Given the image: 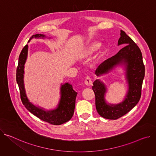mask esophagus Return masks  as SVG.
<instances>
[{"mask_svg": "<svg viewBox=\"0 0 156 156\" xmlns=\"http://www.w3.org/2000/svg\"><path fill=\"white\" fill-rule=\"evenodd\" d=\"M84 83L87 86H91L93 84V81L90 76H87L84 80Z\"/></svg>", "mask_w": 156, "mask_h": 156, "instance_id": "obj_1", "label": "esophagus"}]
</instances>
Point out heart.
Masks as SVG:
<instances>
[{
  "label": "heart",
  "instance_id": "heart-1",
  "mask_svg": "<svg viewBox=\"0 0 156 156\" xmlns=\"http://www.w3.org/2000/svg\"><path fill=\"white\" fill-rule=\"evenodd\" d=\"M99 46H100L99 43H93V44H92L86 50L85 54L86 55L91 54L94 51H95L97 49H98L99 48Z\"/></svg>",
  "mask_w": 156,
  "mask_h": 156
}]
</instances>
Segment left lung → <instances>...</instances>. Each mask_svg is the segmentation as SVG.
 <instances>
[{
  "mask_svg": "<svg viewBox=\"0 0 156 156\" xmlns=\"http://www.w3.org/2000/svg\"><path fill=\"white\" fill-rule=\"evenodd\" d=\"M126 45L119 52L102 62L96 70V75L99 76L108 73L119 63L126 65V79L128 82V91L125 101L117 105H108L104 99L106 87L97 80L92 87L96 97V107L98 114L102 117L110 120L118 119L134 107L139 102L141 96V88L145 74V67L143 56L137 44L121 30L118 45Z\"/></svg>",
  "mask_w": 156,
  "mask_h": 156,
  "instance_id": "8db88e82",
  "label": "left lung"
}]
</instances>
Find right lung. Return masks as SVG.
<instances>
[{
    "mask_svg": "<svg viewBox=\"0 0 156 156\" xmlns=\"http://www.w3.org/2000/svg\"><path fill=\"white\" fill-rule=\"evenodd\" d=\"M45 37L44 34H36L33 35L30 39L33 37ZM27 54L28 44L21 50L19 55L16 75V82L19 87L22 103L31 114L44 122L54 125H61L68 122L72 119L75 107V99L77 95V93L73 90L72 86L68 83L63 84L61 87V98L57 108L55 110L46 111L36 107L28 99L23 83L24 65L27 58Z\"/></svg>",
    "mask_w": 156,
    "mask_h": 156,
    "instance_id": "1",
    "label": "right lung"
}]
</instances>
